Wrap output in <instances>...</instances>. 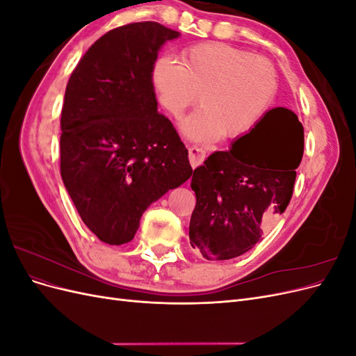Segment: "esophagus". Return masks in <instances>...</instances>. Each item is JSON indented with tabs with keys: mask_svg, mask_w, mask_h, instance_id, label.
Wrapping results in <instances>:
<instances>
[{
	"mask_svg": "<svg viewBox=\"0 0 356 356\" xmlns=\"http://www.w3.org/2000/svg\"><path fill=\"white\" fill-rule=\"evenodd\" d=\"M204 157H207V153H204L203 149L199 148V147H191L188 149V159H190V163H191L193 169L197 168L199 165H202Z\"/></svg>",
	"mask_w": 356,
	"mask_h": 356,
	"instance_id": "1",
	"label": "esophagus"
}]
</instances>
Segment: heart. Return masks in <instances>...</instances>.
Here are the masks:
<instances>
[{"mask_svg": "<svg viewBox=\"0 0 356 356\" xmlns=\"http://www.w3.org/2000/svg\"><path fill=\"white\" fill-rule=\"evenodd\" d=\"M152 81L161 108L174 118L197 99L200 108L181 123L182 134L197 143L250 131L277 88L270 60L222 42L193 46L181 53L179 63L166 56L157 59Z\"/></svg>", "mask_w": 356, "mask_h": 356, "instance_id": "obj_1", "label": "heart"}]
</instances>
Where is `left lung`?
<instances>
[{
	"label": "left lung",
	"mask_w": 356,
	"mask_h": 356,
	"mask_svg": "<svg viewBox=\"0 0 356 356\" xmlns=\"http://www.w3.org/2000/svg\"><path fill=\"white\" fill-rule=\"evenodd\" d=\"M303 147L298 117L279 106L227 152L212 153L193 172L190 245L207 260H230L254 248L288 207Z\"/></svg>",
	"instance_id": "obj_1"
}]
</instances>
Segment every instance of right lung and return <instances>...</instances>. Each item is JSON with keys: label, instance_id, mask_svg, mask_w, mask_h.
<instances>
[{"label": "right lung", "instance_id": "right-lung-1", "mask_svg": "<svg viewBox=\"0 0 356 356\" xmlns=\"http://www.w3.org/2000/svg\"><path fill=\"white\" fill-rule=\"evenodd\" d=\"M178 37L157 22L115 28L84 53L67 84L60 175L83 222L105 243L131 242L149 204L191 177L152 81L161 46Z\"/></svg>", "mask_w": 356, "mask_h": 356}]
</instances>
